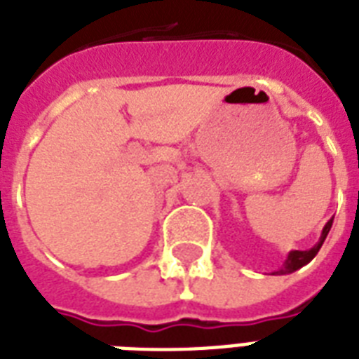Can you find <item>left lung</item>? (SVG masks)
I'll return each mask as SVG.
<instances>
[{"mask_svg": "<svg viewBox=\"0 0 359 359\" xmlns=\"http://www.w3.org/2000/svg\"><path fill=\"white\" fill-rule=\"evenodd\" d=\"M332 224H334V219H330L328 224H326V227L323 229V236H320V242H318L315 248H311V250H306V251H290L289 257H287V261H285V266L281 268V270H278L276 273H290L294 272V270H298V268H302L304 264H307V262L311 261L313 257L317 255L318 250H320V245H323V242L326 240V236H328L330 229H332Z\"/></svg>", "mask_w": 359, "mask_h": 359, "instance_id": "left-lung-1", "label": "left lung"}]
</instances>
